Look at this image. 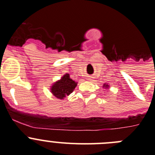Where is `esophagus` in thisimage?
Listing matches in <instances>:
<instances>
[{
    "label": "esophagus",
    "instance_id": "obj_1",
    "mask_svg": "<svg viewBox=\"0 0 155 155\" xmlns=\"http://www.w3.org/2000/svg\"><path fill=\"white\" fill-rule=\"evenodd\" d=\"M89 79H90V80H91V78H89Z\"/></svg>",
    "mask_w": 155,
    "mask_h": 155
}]
</instances>
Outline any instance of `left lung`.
<instances>
[{"label": "left lung", "mask_w": 155, "mask_h": 155, "mask_svg": "<svg viewBox=\"0 0 155 155\" xmlns=\"http://www.w3.org/2000/svg\"><path fill=\"white\" fill-rule=\"evenodd\" d=\"M103 87L105 89H109V85H108V84H106V83H104V84L103 85Z\"/></svg>", "instance_id": "left-lung-1"}]
</instances>
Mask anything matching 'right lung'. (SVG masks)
Instances as JSON below:
<instances>
[{
  "mask_svg": "<svg viewBox=\"0 0 155 155\" xmlns=\"http://www.w3.org/2000/svg\"><path fill=\"white\" fill-rule=\"evenodd\" d=\"M77 86V82L70 78L69 74L65 73L60 79L51 86V92L55 97L63 100L66 96L72 94Z\"/></svg>",
  "mask_w": 155,
  "mask_h": 155,
  "instance_id": "1",
  "label": "right lung"
}]
</instances>
